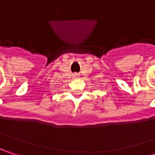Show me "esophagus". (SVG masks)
<instances>
[{"label": "esophagus", "instance_id": "1", "mask_svg": "<svg viewBox=\"0 0 155 155\" xmlns=\"http://www.w3.org/2000/svg\"><path fill=\"white\" fill-rule=\"evenodd\" d=\"M74 77H77V76H74Z\"/></svg>", "mask_w": 155, "mask_h": 155}]
</instances>
